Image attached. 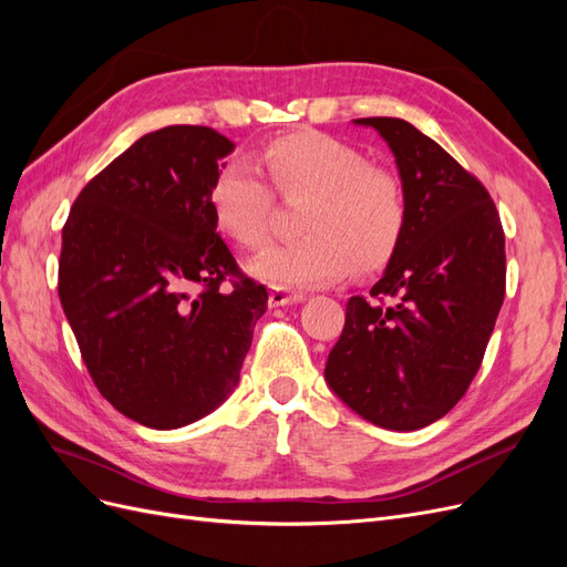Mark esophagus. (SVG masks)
Masks as SVG:
<instances>
[{
	"mask_svg": "<svg viewBox=\"0 0 567 567\" xmlns=\"http://www.w3.org/2000/svg\"><path fill=\"white\" fill-rule=\"evenodd\" d=\"M305 296L296 293V290H288L284 286H271L269 288V307H281V305H293L302 302Z\"/></svg>",
	"mask_w": 567,
	"mask_h": 567,
	"instance_id": "esophagus-1",
	"label": "esophagus"
}]
</instances>
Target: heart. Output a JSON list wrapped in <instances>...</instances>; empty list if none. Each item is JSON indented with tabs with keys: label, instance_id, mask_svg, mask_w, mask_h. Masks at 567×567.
<instances>
[{
	"label": "heart",
	"instance_id": "b5f03b06",
	"mask_svg": "<svg viewBox=\"0 0 567 567\" xmlns=\"http://www.w3.org/2000/svg\"><path fill=\"white\" fill-rule=\"evenodd\" d=\"M262 163L284 198H302V236L267 248L250 271L274 286H326L352 269L373 271L398 250L409 219L406 188L392 169L373 165L362 148L312 130L265 144ZM271 186L260 169L231 161L210 186L217 227L241 248L267 244Z\"/></svg>",
	"mask_w": 567,
	"mask_h": 567
}]
</instances>
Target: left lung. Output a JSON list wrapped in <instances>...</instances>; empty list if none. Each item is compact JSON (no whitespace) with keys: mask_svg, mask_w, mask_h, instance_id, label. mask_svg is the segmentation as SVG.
<instances>
[{"mask_svg":"<svg viewBox=\"0 0 567 567\" xmlns=\"http://www.w3.org/2000/svg\"><path fill=\"white\" fill-rule=\"evenodd\" d=\"M390 144L409 219L383 279L346 307L326 381L359 416L419 431L466 394L506 296L504 227L489 192L402 117H359Z\"/></svg>","mask_w":567,"mask_h":567,"instance_id":"obj_1","label":"left lung"}]
</instances>
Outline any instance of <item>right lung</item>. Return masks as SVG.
Returning a JSON list of instances; mask_svg holds the SVG:
<instances>
[{"label":"right lung","instance_id":"obj_1","mask_svg":"<svg viewBox=\"0 0 567 567\" xmlns=\"http://www.w3.org/2000/svg\"><path fill=\"white\" fill-rule=\"evenodd\" d=\"M231 151L203 125L144 134L63 225L59 298L82 362L120 414L156 431L227 400L267 310V288L236 265L210 208Z\"/></svg>","mask_w":567,"mask_h":567}]
</instances>
